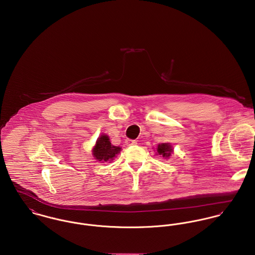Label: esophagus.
I'll return each instance as SVG.
<instances>
[{"instance_id": "esophagus-1", "label": "esophagus", "mask_w": 255, "mask_h": 255, "mask_svg": "<svg viewBox=\"0 0 255 255\" xmlns=\"http://www.w3.org/2000/svg\"><path fill=\"white\" fill-rule=\"evenodd\" d=\"M125 143H126V145H135V144H137V141H135V140H126L125 141Z\"/></svg>"}]
</instances>
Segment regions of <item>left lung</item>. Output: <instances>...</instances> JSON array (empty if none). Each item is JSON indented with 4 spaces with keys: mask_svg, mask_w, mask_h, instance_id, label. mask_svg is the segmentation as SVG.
Wrapping results in <instances>:
<instances>
[{
    "mask_svg": "<svg viewBox=\"0 0 255 255\" xmlns=\"http://www.w3.org/2000/svg\"><path fill=\"white\" fill-rule=\"evenodd\" d=\"M156 151H157L156 152L157 154L162 155L164 158L168 159L174 150H173V147L170 144V142H162V143H159L157 145Z\"/></svg>",
    "mask_w": 255,
    "mask_h": 255,
    "instance_id": "left-lung-1",
    "label": "left lung"
}]
</instances>
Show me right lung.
Returning <instances> with one entry per match:
<instances>
[{"mask_svg": "<svg viewBox=\"0 0 255 255\" xmlns=\"http://www.w3.org/2000/svg\"><path fill=\"white\" fill-rule=\"evenodd\" d=\"M120 151V146H115L112 144L110 141V137L106 134H102L98 138L92 149V154L97 161L104 163L112 162Z\"/></svg>", "mask_w": 255, "mask_h": 255, "instance_id": "1", "label": "right lung"}]
</instances>
